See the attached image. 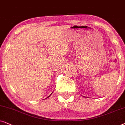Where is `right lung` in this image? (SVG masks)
Segmentation results:
<instances>
[{"instance_id":"add662e5","label":"right lung","mask_w":125,"mask_h":125,"mask_svg":"<svg viewBox=\"0 0 125 125\" xmlns=\"http://www.w3.org/2000/svg\"><path fill=\"white\" fill-rule=\"evenodd\" d=\"M52 93H51V94H50V95H49V96H48V97H47V98H49V96H50V95H51V94H52Z\"/></svg>"}]
</instances>
